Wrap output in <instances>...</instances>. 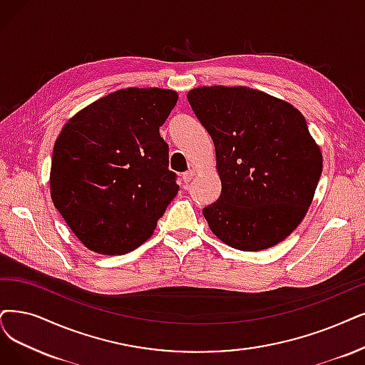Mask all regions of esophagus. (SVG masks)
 <instances>
[{
  "label": "esophagus",
  "instance_id": "obj_1",
  "mask_svg": "<svg viewBox=\"0 0 365 365\" xmlns=\"http://www.w3.org/2000/svg\"><path fill=\"white\" fill-rule=\"evenodd\" d=\"M195 170L193 169H190V170H187V172H184L182 173V181L185 182V184H188V182H190L192 180H193V177H195Z\"/></svg>",
  "mask_w": 365,
  "mask_h": 365
}]
</instances>
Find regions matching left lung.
<instances>
[{
	"label": "left lung",
	"instance_id": "8db88e82",
	"mask_svg": "<svg viewBox=\"0 0 365 365\" xmlns=\"http://www.w3.org/2000/svg\"><path fill=\"white\" fill-rule=\"evenodd\" d=\"M187 98L215 147L222 195L202 211L214 235L242 252L286 240L307 214L322 173L304 115L249 86H199Z\"/></svg>",
	"mask_w": 365,
	"mask_h": 365
}]
</instances>
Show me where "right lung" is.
Listing matches in <instances>:
<instances>
[{
  "label": "right lung",
  "mask_w": 365,
  "mask_h": 365,
  "mask_svg": "<svg viewBox=\"0 0 365 365\" xmlns=\"http://www.w3.org/2000/svg\"><path fill=\"white\" fill-rule=\"evenodd\" d=\"M177 91L125 88L96 100L55 140L51 197L86 249L125 255L147 241L180 185L160 136Z\"/></svg>",
  "instance_id": "right-lung-1"
}]
</instances>
